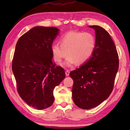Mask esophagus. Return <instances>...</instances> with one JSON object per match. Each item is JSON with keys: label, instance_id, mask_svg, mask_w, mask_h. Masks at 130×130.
I'll use <instances>...</instances> for the list:
<instances>
[{"label": "esophagus", "instance_id": "obj_1", "mask_svg": "<svg viewBox=\"0 0 130 130\" xmlns=\"http://www.w3.org/2000/svg\"><path fill=\"white\" fill-rule=\"evenodd\" d=\"M69 73H70V72L69 71V70H67L65 71V74H66V76H68L69 75Z\"/></svg>", "mask_w": 130, "mask_h": 130}]
</instances>
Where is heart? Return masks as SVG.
Listing matches in <instances>:
<instances>
[{"label":"heart","mask_w":130,"mask_h":130,"mask_svg":"<svg viewBox=\"0 0 130 130\" xmlns=\"http://www.w3.org/2000/svg\"><path fill=\"white\" fill-rule=\"evenodd\" d=\"M60 45L54 43L51 51L54 60L60 63L66 57L64 65L71 67L86 63L93 54L96 46V38L92 33L69 31L61 37Z\"/></svg>","instance_id":"b5f03b06"}]
</instances>
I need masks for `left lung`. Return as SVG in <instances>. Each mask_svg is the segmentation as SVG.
Returning a JSON list of instances; mask_svg holds the SVG:
<instances>
[{
	"label": "left lung",
	"instance_id": "1",
	"mask_svg": "<svg viewBox=\"0 0 130 130\" xmlns=\"http://www.w3.org/2000/svg\"><path fill=\"white\" fill-rule=\"evenodd\" d=\"M89 27L95 30V49L85 64L69 74L73 102L84 109L96 107L108 98L119 69L118 52L108 32L100 26Z\"/></svg>",
	"mask_w": 130,
	"mask_h": 130
}]
</instances>
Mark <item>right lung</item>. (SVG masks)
Here are the masks:
<instances>
[{
	"label": "right lung",
	"instance_id": "right-lung-1",
	"mask_svg": "<svg viewBox=\"0 0 130 130\" xmlns=\"http://www.w3.org/2000/svg\"><path fill=\"white\" fill-rule=\"evenodd\" d=\"M58 31L54 27L37 26L22 35L15 46L12 70L18 92L37 109L51 106L54 88L65 77L64 69L52 61L51 47Z\"/></svg>",
	"mask_w": 130,
	"mask_h": 130
}]
</instances>
